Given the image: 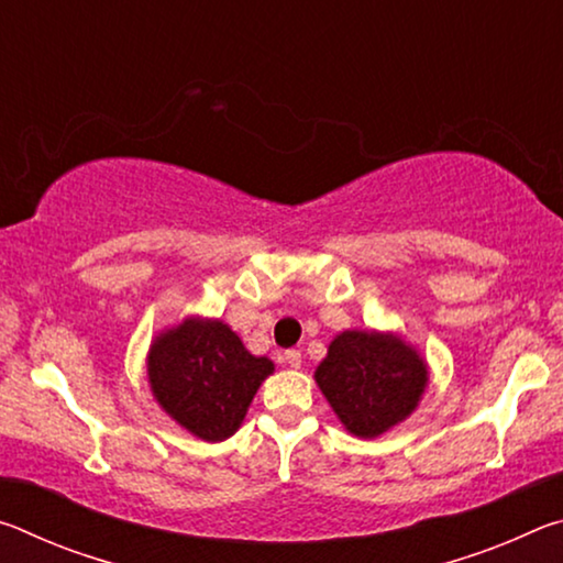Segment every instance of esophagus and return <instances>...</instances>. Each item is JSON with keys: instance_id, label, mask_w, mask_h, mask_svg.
<instances>
[{"instance_id": "obj_1", "label": "esophagus", "mask_w": 563, "mask_h": 563, "mask_svg": "<svg viewBox=\"0 0 563 563\" xmlns=\"http://www.w3.org/2000/svg\"><path fill=\"white\" fill-rule=\"evenodd\" d=\"M285 362H288L290 367H300V362H302V355L298 350H288L285 352Z\"/></svg>"}]
</instances>
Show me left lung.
<instances>
[{
    "mask_svg": "<svg viewBox=\"0 0 563 563\" xmlns=\"http://www.w3.org/2000/svg\"><path fill=\"white\" fill-rule=\"evenodd\" d=\"M316 383L352 437L377 440L422 402L430 365L397 332L342 330L328 345Z\"/></svg>",
    "mask_w": 563,
    "mask_h": 563,
    "instance_id": "obj_1",
    "label": "left lung"
}]
</instances>
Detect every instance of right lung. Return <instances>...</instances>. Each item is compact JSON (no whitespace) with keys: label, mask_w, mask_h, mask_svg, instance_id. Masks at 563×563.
<instances>
[{"label":"right lung","mask_w":563,"mask_h":563,"mask_svg":"<svg viewBox=\"0 0 563 563\" xmlns=\"http://www.w3.org/2000/svg\"><path fill=\"white\" fill-rule=\"evenodd\" d=\"M221 318L188 316L151 340L146 379L158 407L203 442L241 430L255 393L273 375Z\"/></svg>","instance_id":"1"}]
</instances>
